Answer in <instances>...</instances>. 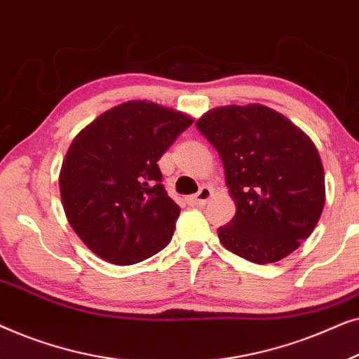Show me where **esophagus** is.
<instances>
[{"instance_id":"34e87169","label":"esophagus","mask_w":359,"mask_h":359,"mask_svg":"<svg viewBox=\"0 0 359 359\" xmlns=\"http://www.w3.org/2000/svg\"><path fill=\"white\" fill-rule=\"evenodd\" d=\"M210 198H212V188H209V186H203V188L198 191V194H194L193 198H189V203L194 205H204Z\"/></svg>"}]
</instances>
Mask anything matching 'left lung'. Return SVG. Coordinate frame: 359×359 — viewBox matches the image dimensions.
<instances>
[{
  "label": "left lung",
  "mask_w": 359,
  "mask_h": 359,
  "mask_svg": "<svg viewBox=\"0 0 359 359\" xmlns=\"http://www.w3.org/2000/svg\"><path fill=\"white\" fill-rule=\"evenodd\" d=\"M219 151L237 212L217 230L229 252L276 263L309 238L325 204L320 155L306 132L263 104L220 106L196 122Z\"/></svg>",
  "instance_id": "obj_1"
}]
</instances>
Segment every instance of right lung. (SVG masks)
Returning <instances> with one entry per match:
<instances>
[{"instance_id": "add662e5", "label": "right lung", "mask_w": 359, "mask_h": 359, "mask_svg": "<svg viewBox=\"0 0 359 359\" xmlns=\"http://www.w3.org/2000/svg\"><path fill=\"white\" fill-rule=\"evenodd\" d=\"M191 124L181 111L127 101L73 139L58 176L63 210L104 262L127 266L170 243L180 208L166 194L156 161Z\"/></svg>"}]
</instances>
